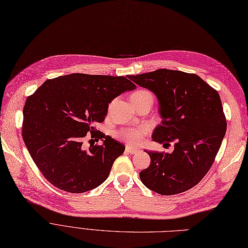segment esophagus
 <instances>
[{
  "label": "esophagus",
  "mask_w": 248,
  "mask_h": 248,
  "mask_svg": "<svg viewBox=\"0 0 248 248\" xmlns=\"http://www.w3.org/2000/svg\"><path fill=\"white\" fill-rule=\"evenodd\" d=\"M126 151L128 153H130V155H135V153H137L139 150L136 148H133L131 146H126Z\"/></svg>",
  "instance_id": "esophagus-1"
}]
</instances>
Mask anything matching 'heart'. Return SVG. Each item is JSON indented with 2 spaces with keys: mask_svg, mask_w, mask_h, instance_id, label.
<instances>
[{
  "mask_svg": "<svg viewBox=\"0 0 248 248\" xmlns=\"http://www.w3.org/2000/svg\"><path fill=\"white\" fill-rule=\"evenodd\" d=\"M146 96H151V93L148 91L145 90H140L135 92L133 95L131 96V101L132 100H138ZM146 134V129L143 127H129V128H124L121 129V130L118 132L117 136L119 137L121 140L125 141L128 144L131 145H138L139 143L142 142V140Z\"/></svg>",
  "mask_w": 248,
  "mask_h": 248,
  "instance_id": "1",
  "label": "heart"
}]
</instances>
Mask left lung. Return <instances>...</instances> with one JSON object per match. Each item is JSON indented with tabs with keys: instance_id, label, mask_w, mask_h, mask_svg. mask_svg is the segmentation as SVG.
I'll use <instances>...</instances> for the list:
<instances>
[{
	"instance_id": "left-lung-1",
	"label": "left lung",
	"mask_w": 248,
	"mask_h": 248,
	"mask_svg": "<svg viewBox=\"0 0 248 248\" xmlns=\"http://www.w3.org/2000/svg\"><path fill=\"white\" fill-rule=\"evenodd\" d=\"M129 78L158 100L162 121L153 141L174 143L171 153L145 150L151 162L139 172L141 182L164 196L190 190L209 171L226 133L218 92L199 76L181 70L162 68Z\"/></svg>"
}]
</instances>
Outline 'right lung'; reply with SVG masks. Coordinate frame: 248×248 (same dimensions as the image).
Instances as JSON below:
<instances>
[{
    "instance_id": "add662e5",
    "label": "right lung",
    "mask_w": 248,
    "mask_h": 248,
    "mask_svg": "<svg viewBox=\"0 0 248 248\" xmlns=\"http://www.w3.org/2000/svg\"><path fill=\"white\" fill-rule=\"evenodd\" d=\"M128 76L72 74L47 79L26 100L22 136L44 178L69 193H85L107 180L125 146L95 125L105 120L109 104L136 86ZM88 133L103 141L82 150Z\"/></svg>"
}]
</instances>
